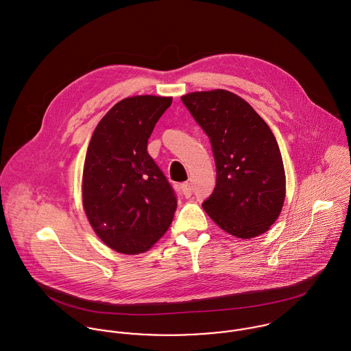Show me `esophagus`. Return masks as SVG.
Listing matches in <instances>:
<instances>
[{
  "mask_svg": "<svg viewBox=\"0 0 351 351\" xmlns=\"http://www.w3.org/2000/svg\"><path fill=\"white\" fill-rule=\"evenodd\" d=\"M181 192H182V195H184L186 199H189V197L192 196V193H193V189H192V186H191L189 182H184V184L181 185Z\"/></svg>",
  "mask_w": 351,
  "mask_h": 351,
  "instance_id": "obj_1",
  "label": "esophagus"
}]
</instances>
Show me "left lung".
Segmentation results:
<instances>
[{
	"instance_id": "obj_1",
	"label": "left lung",
	"mask_w": 351,
	"mask_h": 351,
	"mask_svg": "<svg viewBox=\"0 0 351 351\" xmlns=\"http://www.w3.org/2000/svg\"><path fill=\"white\" fill-rule=\"evenodd\" d=\"M181 100L209 138L216 163V186L204 210L234 237L266 232L285 200L284 163L271 130L249 102L223 89Z\"/></svg>"
}]
</instances>
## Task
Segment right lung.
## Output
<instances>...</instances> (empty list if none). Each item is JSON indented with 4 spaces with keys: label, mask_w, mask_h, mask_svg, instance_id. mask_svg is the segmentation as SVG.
I'll return each instance as SVG.
<instances>
[{
    "label": "right lung",
    "mask_w": 351,
    "mask_h": 351,
    "mask_svg": "<svg viewBox=\"0 0 351 351\" xmlns=\"http://www.w3.org/2000/svg\"><path fill=\"white\" fill-rule=\"evenodd\" d=\"M171 97L119 101L96 127L82 176V202L101 241L117 252L141 254L167 231L177 196L147 152L151 132Z\"/></svg>",
    "instance_id": "obj_1"
}]
</instances>
